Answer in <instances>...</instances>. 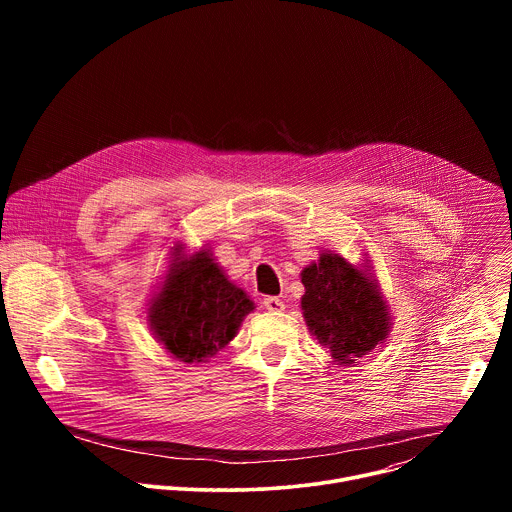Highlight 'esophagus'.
<instances>
[{
    "label": "esophagus",
    "instance_id": "esophagus-1",
    "mask_svg": "<svg viewBox=\"0 0 512 512\" xmlns=\"http://www.w3.org/2000/svg\"><path fill=\"white\" fill-rule=\"evenodd\" d=\"M263 308L277 314V312H283V310H285V304H283L279 298L269 296V298H263Z\"/></svg>",
    "mask_w": 512,
    "mask_h": 512
}]
</instances>
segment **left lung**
Listing matches in <instances>:
<instances>
[{"mask_svg": "<svg viewBox=\"0 0 512 512\" xmlns=\"http://www.w3.org/2000/svg\"><path fill=\"white\" fill-rule=\"evenodd\" d=\"M302 283L304 320L334 362L350 367L389 338L391 310L367 261L352 265L322 251L318 263L304 267Z\"/></svg>", "mask_w": 512, "mask_h": 512, "instance_id": "left-lung-1", "label": "left lung"}]
</instances>
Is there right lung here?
Wrapping results in <instances>:
<instances>
[{
  "label": "right lung",
  "instance_id": "right-lung-1",
  "mask_svg": "<svg viewBox=\"0 0 512 512\" xmlns=\"http://www.w3.org/2000/svg\"><path fill=\"white\" fill-rule=\"evenodd\" d=\"M164 281L148 304V326L174 360L198 364L223 350L255 304L210 253L176 241Z\"/></svg>",
  "mask_w": 512,
  "mask_h": 512
}]
</instances>
